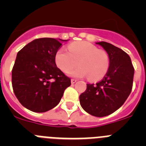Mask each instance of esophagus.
Instances as JSON below:
<instances>
[{"instance_id": "esophagus-1", "label": "esophagus", "mask_w": 146, "mask_h": 146, "mask_svg": "<svg viewBox=\"0 0 146 146\" xmlns=\"http://www.w3.org/2000/svg\"><path fill=\"white\" fill-rule=\"evenodd\" d=\"M77 82V80L76 79H72L71 80V82H72V84H74L75 82Z\"/></svg>"}]
</instances>
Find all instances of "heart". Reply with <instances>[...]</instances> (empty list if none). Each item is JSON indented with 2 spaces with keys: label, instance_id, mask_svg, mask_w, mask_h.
<instances>
[{
  "label": "heart",
  "instance_id": "b5f03b06",
  "mask_svg": "<svg viewBox=\"0 0 146 146\" xmlns=\"http://www.w3.org/2000/svg\"><path fill=\"white\" fill-rule=\"evenodd\" d=\"M69 52L59 50L55 54V63L63 72H69L72 77H87L90 81L102 79L108 72L110 58L108 52L99 50L92 44L78 42L71 44L68 47Z\"/></svg>",
  "mask_w": 146,
  "mask_h": 146
}]
</instances>
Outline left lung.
<instances>
[{
    "label": "left lung",
    "instance_id": "left-lung-1",
    "mask_svg": "<svg viewBox=\"0 0 146 146\" xmlns=\"http://www.w3.org/2000/svg\"><path fill=\"white\" fill-rule=\"evenodd\" d=\"M96 44L108 52L109 69L101 81L87 84L86 91L80 96V102L88 113L103 117L116 111L129 96L135 69L131 58L123 50L105 42Z\"/></svg>",
    "mask_w": 146,
    "mask_h": 146
}]
</instances>
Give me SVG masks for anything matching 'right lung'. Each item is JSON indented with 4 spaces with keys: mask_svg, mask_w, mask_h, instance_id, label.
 I'll return each mask as SVG.
<instances>
[{
    "mask_svg": "<svg viewBox=\"0 0 146 146\" xmlns=\"http://www.w3.org/2000/svg\"><path fill=\"white\" fill-rule=\"evenodd\" d=\"M61 46L55 38H40L18 52L11 83L15 96L27 109L36 113L48 111L57 106L65 89L71 86L70 78L55 64V54Z\"/></svg>",
    "mask_w": 146,
    "mask_h": 146,
    "instance_id": "right-lung-1",
    "label": "right lung"
}]
</instances>
